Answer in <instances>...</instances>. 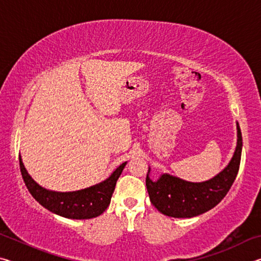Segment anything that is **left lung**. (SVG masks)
Masks as SVG:
<instances>
[{
    "instance_id": "obj_1",
    "label": "left lung",
    "mask_w": 261,
    "mask_h": 261,
    "mask_svg": "<svg viewBox=\"0 0 261 261\" xmlns=\"http://www.w3.org/2000/svg\"><path fill=\"white\" fill-rule=\"evenodd\" d=\"M237 126V145L231 160L211 179L188 182L170 174H162L156 180L149 177L148 167L146 188L154 207L171 218H193L215 207L228 193L240 169L242 155V132Z\"/></svg>"
}]
</instances>
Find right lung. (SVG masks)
Returning <instances> with one entry per match:
<instances>
[{"label": "right lung", "mask_w": 261, "mask_h": 261, "mask_svg": "<svg viewBox=\"0 0 261 261\" xmlns=\"http://www.w3.org/2000/svg\"><path fill=\"white\" fill-rule=\"evenodd\" d=\"M126 162H123L113 171V174L102 182L78 191L59 192L47 190L31 177L19 155L20 173L26 188L39 204L51 213L67 219L85 220L93 219L103 213L110 204L115 185L120 177Z\"/></svg>", "instance_id": "1"}]
</instances>
